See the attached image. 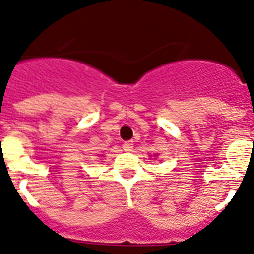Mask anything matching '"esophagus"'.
Wrapping results in <instances>:
<instances>
[{"mask_svg": "<svg viewBox=\"0 0 254 254\" xmlns=\"http://www.w3.org/2000/svg\"><path fill=\"white\" fill-rule=\"evenodd\" d=\"M132 148H134V141L132 140L125 141V143L123 144V149H124L125 151H131Z\"/></svg>", "mask_w": 254, "mask_h": 254, "instance_id": "34e87169", "label": "esophagus"}]
</instances>
